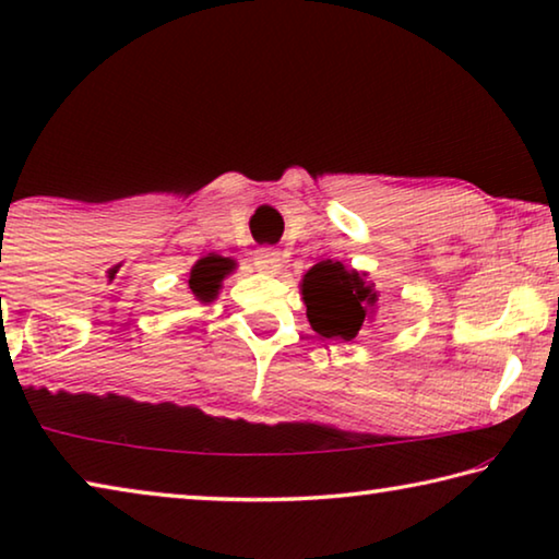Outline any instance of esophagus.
Listing matches in <instances>:
<instances>
[{"instance_id":"esophagus-1","label":"esophagus","mask_w":559,"mask_h":559,"mask_svg":"<svg viewBox=\"0 0 559 559\" xmlns=\"http://www.w3.org/2000/svg\"><path fill=\"white\" fill-rule=\"evenodd\" d=\"M252 262H254V270L264 274H277L282 267V257L277 250H272V247H262V250H257Z\"/></svg>"}]
</instances>
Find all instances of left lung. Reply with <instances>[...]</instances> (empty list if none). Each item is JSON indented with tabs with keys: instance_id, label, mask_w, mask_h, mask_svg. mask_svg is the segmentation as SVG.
I'll return each instance as SVG.
<instances>
[{
	"instance_id": "1",
	"label": "left lung",
	"mask_w": 559,
	"mask_h": 559,
	"mask_svg": "<svg viewBox=\"0 0 559 559\" xmlns=\"http://www.w3.org/2000/svg\"><path fill=\"white\" fill-rule=\"evenodd\" d=\"M302 299L312 330L328 340H355L380 309V292L367 274L332 260L317 262L305 274Z\"/></svg>"
}]
</instances>
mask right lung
Listing matches in <instances>:
<instances>
[{"mask_svg":"<svg viewBox=\"0 0 559 559\" xmlns=\"http://www.w3.org/2000/svg\"><path fill=\"white\" fill-rule=\"evenodd\" d=\"M229 272V262L222 257H202L190 272V289L200 302H212L217 299L222 280Z\"/></svg>","mask_w":559,"mask_h":559,"instance_id":"right-lung-1","label":"right lung"}]
</instances>
